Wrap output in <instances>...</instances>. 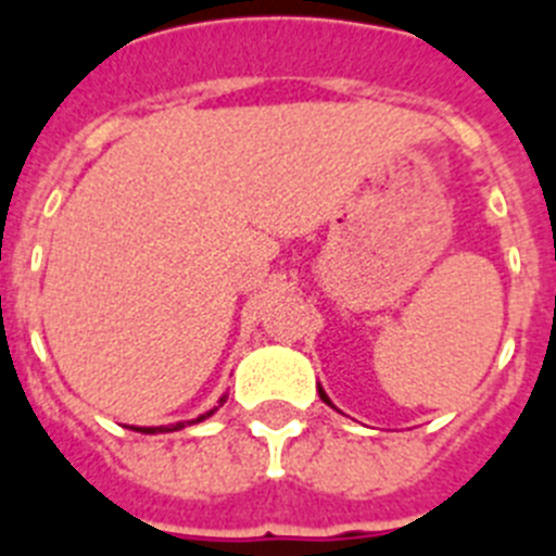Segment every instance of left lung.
I'll return each mask as SVG.
<instances>
[{"instance_id":"obj_1","label":"left lung","mask_w":556,"mask_h":556,"mask_svg":"<svg viewBox=\"0 0 556 556\" xmlns=\"http://www.w3.org/2000/svg\"><path fill=\"white\" fill-rule=\"evenodd\" d=\"M320 397H323V401H326V404H331V401H328V395L323 390H320Z\"/></svg>"}]
</instances>
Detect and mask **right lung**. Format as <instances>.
I'll list each match as a JSON object with an SVG mask.
<instances>
[{
  "mask_svg": "<svg viewBox=\"0 0 556 556\" xmlns=\"http://www.w3.org/2000/svg\"><path fill=\"white\" fill-rule=\"evenodd\" d=\"M225 397H228V395H223V401H219V406L225 404ZM214 412H217V409L205 412V415H200L198 420H191V424H200V420H205V417H211V415H214ZM178 429H184V424H175V426H155V429H136V431H144V434H155V431H178Z\"/></svg>",
  "mask_w": 556,
  "mask_h": 556,
  "instance_id": "1",
  "label": "right lung"
}]
</instances>
